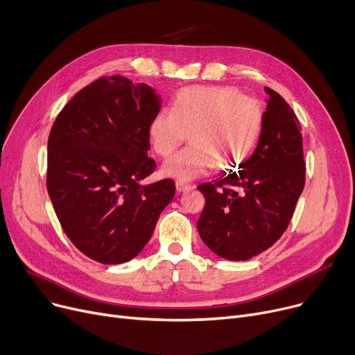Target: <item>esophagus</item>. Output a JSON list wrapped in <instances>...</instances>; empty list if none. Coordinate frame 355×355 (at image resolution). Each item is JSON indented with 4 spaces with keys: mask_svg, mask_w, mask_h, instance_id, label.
Listing matches in <instances>:
<instances>
[{
    "mask_svg": "<svg viewBox=\"0 0 355 355\" xmlns=\"http://www.w3.org/2000/svg\"><path fill=\"white\" fill-rule=\"evenodd\" d=\"M175 189H177L178 193H184V191H189V190L191 189V185L177 181V182H175Z\"/></svg>",
    "mask_w": 355,
    "mask_h": 355,
    "instance_id": "34e87169",
    "label": "esophagus"
}]
</instances>
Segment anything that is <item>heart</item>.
I'll return each mask as SVG.
<instances>
[{
  "instance_id": "obj_1",
  "label": "heart",
  "mask_w": 355,
  "mask_h": 355,
  "mask_svg": "<svg viewBox=\"0 0 355 355\" xmlns=\"http://www.w3.org/2000/svg\"><path fill=\"white\" fill-rule=\"evenodd\" d=\"M265 110L256 98L227 86H189L178 90L173 110L161 109L148 125V138L159 157L171 155L162 174L180 182L193 181L214 166L229 171L243 162L263 126Z\"/></svg>"
}]
</instances>
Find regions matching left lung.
<instances>
[{
    "instance_id": "left-lung-1",
    "label": "left lung",
    "mask_w": 355,
    "mask_h": 355,
    "mask_svg": "<svg viewBox=\"0 0 355 355\" xmlns=\"http://www.w3.org/2000/svg\"><path fill=\"white\" fill-rule=\"evenodd\" d=\"M265 90V119L252 157L237 171L197 187L206 197L197 221L201 240L217 256L237 262L281 239L305 185L301 123L279 93Z\"/></svg>"
}]
</instances>
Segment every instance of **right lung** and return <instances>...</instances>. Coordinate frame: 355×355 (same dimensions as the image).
Wrapping results in <instances>:
<instances>
[{
  "label": "right lung",
  "instance_id": "add662e5",
  "mask_svg": "<svg viewBox=\"0 0 355 355\" xmlns=\"http://www.w3.org/2000/svg\"><path fill=\"white\" fill-rule=\"evenodd\" d=\"M161 96L145 83L102 76L71 98L47 142V191L62 229L83 254L125 263L151 239L175 184L142 185L155 171L148 125Z\"/></svg>",
  "mask_w": 355,
  "mask_h": 355
}]
</instances>
